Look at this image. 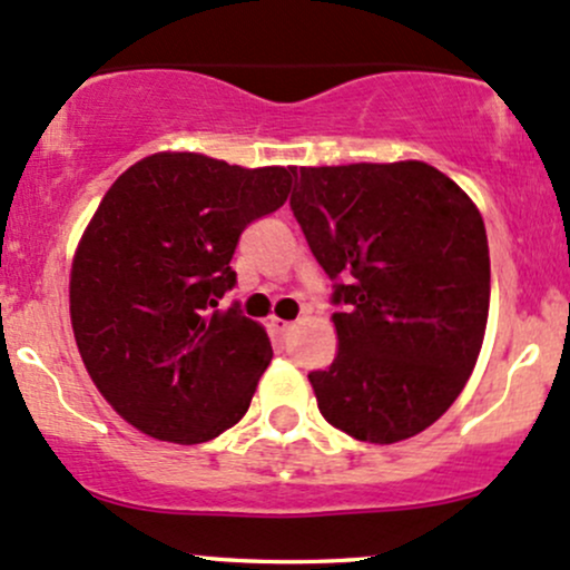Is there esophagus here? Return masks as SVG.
<instances>
[{
  "mask_svg": "<svg viewBox=\"0 0 570 570\" xmlns=\"http://www.w3.org/2000/svg\"><path fill=\"white\" fill-rule=\"evenodd\" d=\"M272 328H274V334L287 336L293 332V323L291 321H279V317H272Z\"/></svg>",
  "mask_w": 570,
  "mask_h": 570,
  "instance_id": "1",
  "label": "esophagus"
}]
</instances>
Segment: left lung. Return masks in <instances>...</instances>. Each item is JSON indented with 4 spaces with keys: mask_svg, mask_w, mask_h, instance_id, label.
I'll return each instance as SVG.
<instances>
[{
    "mask_svg": "<svg viewBox=\"0 0 570 570\" xmlns=\"http://www.w3.org/2000/svg\"><path fill=\"white\" fill-rule=\"evenodd\" d=\"M291 209L334 283L340 351L309 372L317 407L364 443L434 424L468 383L489 315L473 200L426 163L293 170Z\"/></svg>",
    "mask_w": 570,
    "mask_h": 570,
    "instance_id": "obj_1",
    "label": "left lung"
}]
</instances>
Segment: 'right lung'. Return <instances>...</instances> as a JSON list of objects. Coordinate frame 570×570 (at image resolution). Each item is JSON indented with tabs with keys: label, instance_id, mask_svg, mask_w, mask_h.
Here are the masks:
<instances>
[{
	"label": "right lung",
	"instance_id": "right-lung-1",
	"mask_svg": "<svg viewBox=\"0 0 570 570\" xmlns=\"http://www.w3.org/2000/svg\"><path fill=\"white\" fill-rule=\"evenodd\" d=\"M291 176L160 151L97 206L72 261V332L91 381L136 430L193 445L247 413L272 342L219 298L236 285L238 236L285 204Z\"/></svg>",
	"mask_w": 570,
	"mask_h": 570
}]
</instances>
